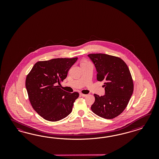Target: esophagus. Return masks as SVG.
Masks as SVG:
<instances>
[{
	"mask_svg": "<svg viewBox=\"0 0 159 159\" xmlns=\"http://www.w3.org/2000/svg\"><path fill=\"white\" fill-rule=\"evenodd\" d=\"M80 95L81 96L83 97H85L87 96V94H80Z\"/></svg>",
	"mask_w": 159,
	"mask_h": 159,
	"instance_id": "esophagus-1",
	"label": "esophagus"
}]
</instances>
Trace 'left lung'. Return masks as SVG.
I'll return each instance as SVG.
<instances>
[{"label":"left lung","instance_id":"obj_1","mask_svg":"<svg viewBox=\"0 0 159 159\" xmlns=\"http://www.w3.org/2000/svg\"><path fill=\"white\" fill-rule=\"evenodd\" d=\"M96 69L97 79L104 82L105 94H94L92 111L100 117L112 119L125 109L134 91L129 68L120 58L104 53L88 55Z\"/></svg>","mask_w":159,"mask_h":159}]
</instances>
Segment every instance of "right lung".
<instances>
[{
  "instance_id": "1",
  "label": "right lung",
  "mask_w": 159,
  "mask_h": 159,
  "mask_svg": "<svg viewBox=\"0 0 159 159\" xmlns=\"http://www.w3.org/2000/svg\"><path fill=\"white\" fill-rule=\"evenodd\" d=\"M77 58H56L36 63L27 76L25 87L31 104L39 116L49 121L61 120L72 111L77 92L62 90L60 82L67 77Z\"/></svg>"
}]
</instances>
